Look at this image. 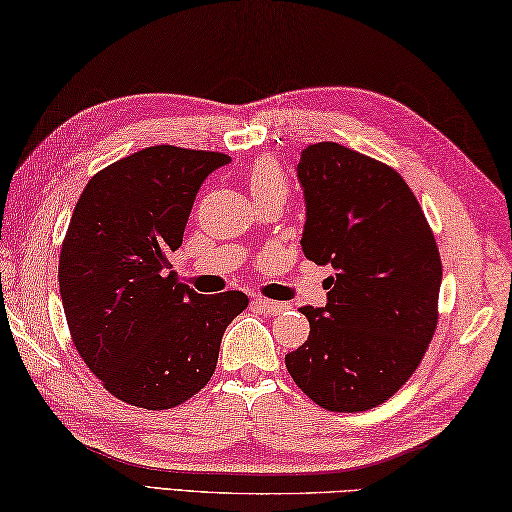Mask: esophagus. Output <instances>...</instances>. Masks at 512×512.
I'll return each instance as SVG.
<instances>
[{"label":"esophagus","instance_id":"34e87169","mask_svg":"<svg viewBox=\"0 0 512 512\" xmlns=\"http://www.w3.org/2000/svg\"><path fill=\"white\" fill-rule=\"evenodd\" d=\"M254 307H258V310H263L267 314H281L285 310H289L287 303H281V301H269V298H263L258 296L254 298Z\"/></svg>","mask_w":512,"mask_h":512}]
</instances>
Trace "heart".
I'll return each instance as SVG.
<instances>
[{"label": "heart", "mask_w": 512, "mask_h": 512, "mask_svg": "<svg viewBox=\"0 0 512 512\" xmlns=\"http://www.w3.org/2000/svg\"><path fill=\"white\" fill-rule=\"evenodd\" d=\"M245 182L247 189L252 191L254 200L283 194L287 191V180L281 162L272 156H260L245 171Z\"/></svg>", "instance_id": "obj_1"}]
</instances>
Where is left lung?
<instances>
[{
  "instance_id": "1",
  "label": "left lung",
  "mask_w": 512,
  "mask_h": 512,
  "mask_svg": "<svg viewBox=\"0 0 512 512\" xmlns=\"http://www.w3.org/2000/svg\"><path fill=\"white\" fill-rule=\"evenodd\" d=\"M307 220L305 258L330 263L327 305H305L310 336L285 354L316 406L363 412L406 383L439 321L441 256L419 200L392 167L316 142L296 167Z\"/></svg>"
}]
</instances>
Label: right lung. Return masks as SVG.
<instances>
[{
    "label": "right lung",
    "mask_w": 512,
    "mask_h": 512,
    "mask_svg": "<svg viewBox=\"0 0 512 512\" xmlns=\"http://www.w3.org/2000/svg\"><path fill=\"white\" fill-rule=\"evenodd\" d=\"M231 158L158 144L113 162L84 187L60 252V294L71 339L115 399L169 410L216 370L243 292L196 294L169 254L182 245L202 182Z\"/></svg>",
    "instance_id": "1"
}]
</instances>
